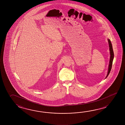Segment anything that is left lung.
I'll return each instance as SVG.
<instances>
[{
	"mask_svg": "<svg viewBox=\"0 0 125 125\" xmlns=\"http://www.w3.org/2000/svg\"><path fill=\"white\" fill-rule=\"evenodd\" d=\"M108 42H109L110 57V60H109V68H108V72L107 75L105 78L108 77V76L109 75L110 72L111 71L112 66V64H113V59H114V51H113V47H112L111 41H110V39H108Z\"/></svg>",
	"mask_w": 125,
	"mask_h": 125,
	"instance_id": "left-lung-1",
	"label": "left lung"
}]
</instances>
